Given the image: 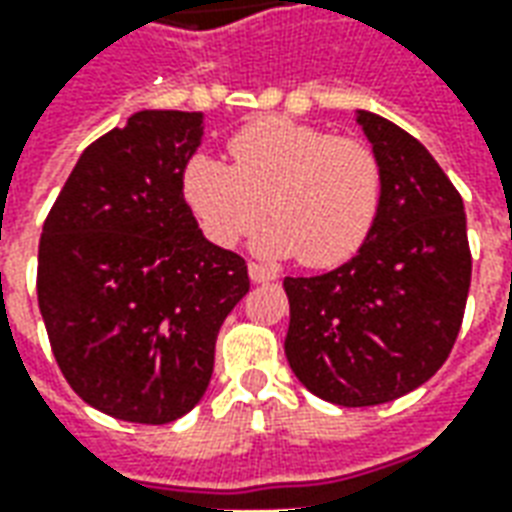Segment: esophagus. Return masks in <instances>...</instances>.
Returning <instances> with one entry per match:
<instances>
[{
  "instance_id": "1",
  "label": "esophagus",
  "mask_w": 512,
  "mask_h": 512,
  "mask_svg": "<svg viewBox=\"0 0 512 512\" xmlns=\"http://www.w3.org/2000/svg\"><path fill=\"white\" fill-rule=\"evenodd\" d=\"M249 279H252V282H274V279H277V271L263 266V263H249Z\"/></svg>"
}]
</instances>
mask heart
Here are the masks:
<instances>
[{
    "instance_id": "obj_1",
    "label": "heart",
    "mask_w": 512,
    "mask_h": 512,
    "mask_svg": "<svg viewBox=\"0 0 512 512\" xmlns=\"http://www.w3.org/2000/svg\"><path fill=\"white\" fill-rule=\"evenodd\" d=\"M233 164L194 153L183 197L211 241L233 246L274 216L255 238L263 255H296L301 266L332 268L354 257L381 211L384 169L365 139L290 117H260L227 142Z\"/></svg>"
}]
</instances>
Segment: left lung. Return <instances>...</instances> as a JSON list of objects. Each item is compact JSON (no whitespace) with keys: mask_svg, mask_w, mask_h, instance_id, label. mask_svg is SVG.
<instances>
[{"mask_svg":"<svg viewBox=\"0 0 512 512\" xmlns=\"http://www.w3.org/2000/svg\"><path fill=\"white\" fill-rule=\"evenodd\" d=\"M384 197L362 249L321 277H285V356L312 395L378 406L425 384L461 332L472 252L458 189L414 136L359 109Z\"/></svg>","mask_w":512,"mask_h":512,"instance_id":"8db88e82","label":"left lung"}]
</instances>
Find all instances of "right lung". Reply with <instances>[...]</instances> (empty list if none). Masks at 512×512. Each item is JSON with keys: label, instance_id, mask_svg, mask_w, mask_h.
<instances>
[{"label": "right lung", "instance_id": "1", "mask_svg": "<svg viewBox=\"0 0 512 512\" xmlns=\"http://www.w3.org/2000/svg\"><path fill=\"white\" fill-rule=\"evenodd\" d=\"M200 112L145 109L95 139L43 222L38 304L62 376L109 417L164 425L200 403L246 260L183 200Z\"/></svg>", "mask_w": 512, "mask_h": 512}]
</instances>
